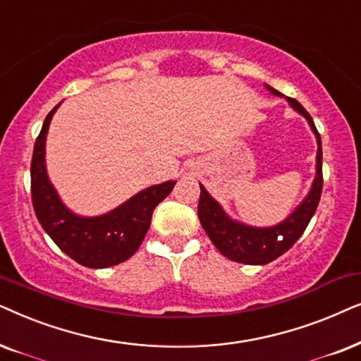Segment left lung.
Instances as JSON below:
<instances>
[{
    "mask_svg": "<svg viewBox=\"0 0 361 361\" xmlns=\"http://www.w3.org/2000/svg\"><path fill=\"white\" fill-rule=\"evenodd\" d=\"M272 94L281 95L276 89L269 87ZM292 107L300 112L309 120L312 130L315 132L317 142H319V152H317V176L312 185V190L299 208L287 218L284 223L274 226V228H251V226L239 224L236 221L229 219L221 209V206L211 198L203 186L200 185V204L198 216L200 223L208 234L211 243L218 247V251L231 261L252 264V266H262V264L272 262L274 259L289 251L294 246L307 226H309L312 216L315 214L319 206L322 188H324V175H322V140L320 133L317 132L314 120L310 114L297 102L295 99L287 97Z\"/></svg>",
    "mask_w": 361,
    "mask_h": 361,
    "instance_id": "left-lung-1",
    "label": "left lung"
}]
</instances>
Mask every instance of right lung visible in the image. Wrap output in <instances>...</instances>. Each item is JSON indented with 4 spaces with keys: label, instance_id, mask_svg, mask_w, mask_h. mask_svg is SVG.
<instances>
[{
    "label": "right lung",
    "instance_id": "right-lung-1",
    "mask_svg": "<svg viewBox=\"0 0 361 361\" xmlns=\"http://www.w3.org/2000/svg\"><path fill=\"white\" fill-rule=\"evenodd\" d=\"M47 114L36 138L31 160L32 208L42 229L62 252L80 266L104 269L127 261L137 252L152 223L153 209L171 193L176 181L150 186L110 213L99 218L72 214L52 188L46 175L44 143L52 114Z\"/></svg>",
    "mask_w": 361,
    "mask_h": 361
}]
</instances>
